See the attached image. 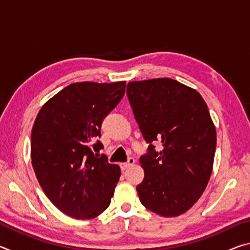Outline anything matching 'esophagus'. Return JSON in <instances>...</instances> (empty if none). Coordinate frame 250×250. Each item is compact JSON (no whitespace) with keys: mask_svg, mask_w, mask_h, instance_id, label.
Returning a JSON list of instances; mask_svg holds the SVG:
<instances>
[{"mask_svg":"<svg viewBox=\"0 0 250 250\" xmlns=\"http://www.w3.org/2000/svg\"><path fill=\"white\" fill-rule=\"evenodd\" d=\"M134 163H135V160H134L133 158H129V160L126 161V162H125V163H121V167H122V170H125V168H128L129 167L133 166Z\"/></svg>","mask_w":250,"mask_h":250,"instance_id":"1","label":"esophagus"}]
</instances>
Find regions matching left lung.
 <instances>
[{"instance_id":"obj_1","label":"left lung","mask_w":250,"mask_h":250,"mask_svg":"<svg viewBox=\"0 0 250 250\" xmlns=\"http://www.w3.org/2000/svg\"><path fill=\"white\" fill-rule=\"evenodd\" d=\"M126 95L150 143L140 158V202L161 216H179L202 196L213 171L216 130L207 104L195 89L171 78L130 82ZM155 141L163 143L160 152Z\"/></svg>"}]
</instances>
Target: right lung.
<instances>
[{
    "label": "right lung",
    "mask_w": 250,
    "mask_h": 250,
    "mask_svg": "<svg viewBox=\"0 0 250 250\" xmlns=\"http://www.w3.org/2000/svg\"><path fill=\"white\" fill-rule=\"evenodd\" d=\"M125 82L75 83L41 108L32 129V166L49 201L68 216L95 218L108 208L120 167L95 152L104 118L125 96Z\"/></svg>",
    "instance_id": "right-lung-1"
}]
</instances>
